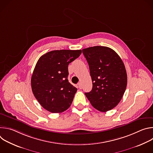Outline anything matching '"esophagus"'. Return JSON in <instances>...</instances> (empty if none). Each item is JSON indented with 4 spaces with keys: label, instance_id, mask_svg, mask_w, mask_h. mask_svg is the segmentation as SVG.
<instances>
[{
    "label": "esophagus",
    "instance_id": "obj_1",
    "mask_svg": "<svg viewBox=\"0 0 153 153\" xmlns=\"http://www.w3.org/2000/svg\"><path fill=\"white\" fill-rule=\"evenodd\" d=\"M77 86H78V88H79V89H82V83H79L78 85H77Z\"/></svg>",
    "mask_w": 153,
    "mask_h": 153
}]
</instances>
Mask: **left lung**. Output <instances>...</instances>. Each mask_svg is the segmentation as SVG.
Segmentation results:
<instances>
[{
	"label": "left lung",
	"instance_id": "8db88e82",
	"mask_svg": "<svg viewBox=\"0 0 153 153\" xmlns=\"http://www.w3.org/2000/svg\"><path fill=\"white\" fill-rule=\"evenodd\" d=\"M88 63L93 88L85 94L101 112L112 110L120 102L127 85L124 63L111 48L95 46L82 50Z\"/></svg>",
	"mask_w": 153,
	"mask_h": 153
}]
</instances>
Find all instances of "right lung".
Instances as JSON below:
<instances>
[{"instance_id": "obj_1", "label": "right lung", "mask_w": 153, "mask_h": 153, "mask_svg": "<svg viewBox=\"0 0 153 153\" xmlns=\"http://www.w3.org/2000/svg\"><path fill=\"white\" fill-rule=\"evenodd\" d=\"M81 53L80 50H54L38 60L31 77V88L47 111L60 113L70 106L77 89L68 82V66Z\"/></svg>"}]
</instances>
